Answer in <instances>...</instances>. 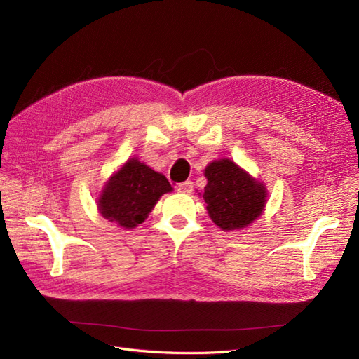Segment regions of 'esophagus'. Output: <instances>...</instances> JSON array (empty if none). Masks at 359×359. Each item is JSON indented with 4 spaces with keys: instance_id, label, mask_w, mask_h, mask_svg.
Segmentation results:
<instances>
[{
    "instance_id": "esophagus-1",
    "label": "esophagus",
    "mask_w": 359,
    "mask_h": 359,
    "mask_svg": "<svg viewBox=\"0 0 359 359\" xmlns=\"http://www.w3.org/2000/svg\"><path fill=\"white\" fill-rule=\"evenodd\" d=\"M177 190L180 193H191L193 190V182L191 181H184V182H180L177 186Z\"/></svg>"
}]
</instances>
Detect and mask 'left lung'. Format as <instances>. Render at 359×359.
Wrapping results in <instances>:
<instances>
[{
  "instance_id": "1",
  "label": "left lung",
  "mask_w": 359,
  "mask_h": 359,
  "mask_svg": "<svg viewBox=\"0 0 359 359\" xmlns=\"http://www.w3.org/2000/svg\"><path fill=\"white\" fill-rule=\"evenodd\" d=\"M208 180L202 198L211 220L223 231H238L262 214L266 190L229 158L211 161L205 168Z\"/></svg>"
}]
</instances>
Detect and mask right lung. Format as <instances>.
Listing matches in <instances>:
<instances>
[{"mask_svg":"<svg viewBox=\"0 0 359 359\" xmlns=\"http://www.w3.org/2000/svg\"><path fill=\"white\" fill-rule=\"evenodd\" d=\"M169 191L172 186L165 175L137 158H130L106 182L99 198V211L106 220L133 229L145 222L161 194Z\"/></svg>","mask_w":359,"mask_h":359,"instance_id":"obj_1","label":"right lung"}]
</instances>
